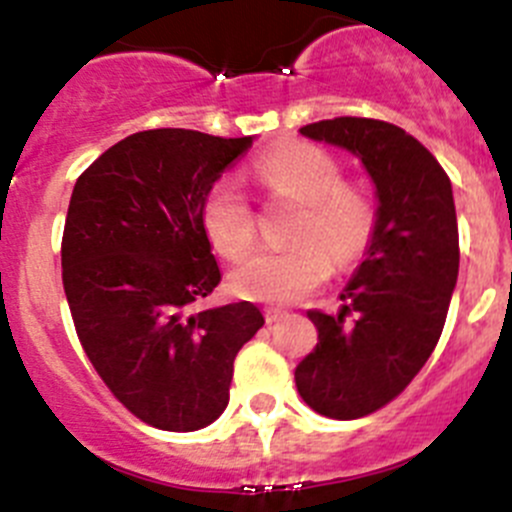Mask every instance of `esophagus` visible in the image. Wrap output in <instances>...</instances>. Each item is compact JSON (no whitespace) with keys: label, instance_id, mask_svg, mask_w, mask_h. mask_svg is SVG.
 Wrapping results in <instances>:
<instances>
[{"label":"esophagus","instance_id":"obj_1","mask_svg":"<svg viewBox=\"0 0 512 512\" xmlns=\"http://www.w3.org/2000/svg\"><path fill=\"white\" fill-rule=\"evenodd\" d=\"M266 323H279V320L287 318V310H279V307H266Z\"/></svg>","mask_w":512,"mask_h":512}]
</instances>
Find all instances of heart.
<instances>
[{"mask_svg": "<svg viewBox=\"0 0 512 512\" xmlns=\"http://www.w3.org/2000/svg\"><path fill=\"white\" fill-rule=\"evenodd\" d=\"M256 176L269 192L305 205L297 225L295 248L259 251L233 271V289L246 300L289 305L323 284L336 264L354 261L374 228V207L359 189L343 184L338 161L323 148L292 143L266 153ZM202 225L225 259H243L256 241V215L246 192L225 176L207 194Z\"/></svg>", "mask_w": 512, "mask_h": 512, "instance_id": "1", "label": "heart"}]
</instances>
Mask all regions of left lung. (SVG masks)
Returning a JSON list of instances; mask_svg holds the SVG:
<instances>
[{
  "label": "left lung",
  "instance_id": "obj_1",
  "mask_svg": "<svg viewBox=\"0 0 512 512\" xmlns=\"http://www.w3.org/2000/svg\"><path fill=\"white\" fill-rule=\"evenodd\" d=\"M300 133L354 153L374 182L364 261L336 315L307 312L318 346L295 369L297 392L315 413L364 418L413 382L441 338L459 277L454 192L433 153L390 122L336 117Z\"/></svg>",
  "mask_w": 512,
  "mask_h": 512
}]
</instances>
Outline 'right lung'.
Returning <instances> with one entry per match:
<instances>
[{"label": "right lung", "instance_id": "obj_1", "mask_svg": "<svg viewBox=\"0 0 512 512\" xmlns=\"http://www.w3.org/2000/svg\"><path fill=\"white\" fill-rule=\"evenodd\" d=\"M253 146L200 130L128 135L76 179L61 243L79 341L112 395L161 431H200L230 400L235 354L264 325L251 302L200 310L220 284L202 205Z\"/></svg>", "mask_w": 512, "mask_h": 512}]
</instances>
